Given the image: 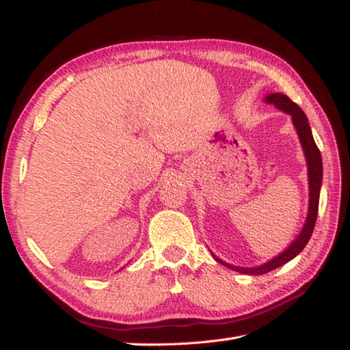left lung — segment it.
Wrapping results in <instances>:
<instances>
[{
    "instance_id": "left-lung-1",
    "label": "left lung",
    "mask_w": 350,
    "mask_h": 350,
    "mask_svg": "<svg viewBox=\"0 0 350 350\" xmlns=\"http://www.w3.org/2000/svg\"><path fill=\"white\" fill-rule=\"evenodd\" d=\"M266 103H271L275 108H278L284 114H288L292 117V123L296 129V133L299 137V143L304 150V156H306L307 162V177H308V211L306 222L301 228L298 236L290 242L286 250H282L278 256L272 257L267 262L258 265V266H251V267H242L236 265H230L224 260H221L218 256H215L212 252L213 258L217 260L218 263L224 265L226 267L232 271H236L239 273H247V275H263L271 272L277 267L286 265L290 260L295 258L299 252L306 248L308 243L311 233L314 230L316 218H317V211H319V197H321V187H322V177H323V165H322V154L319 152V148L314 143L313 132H311L310 123L307 116L304 114V111L296 105L295 102L290 100L286 94L282 93H267L263 99Z\"/></svg>"
}]
</instances>
